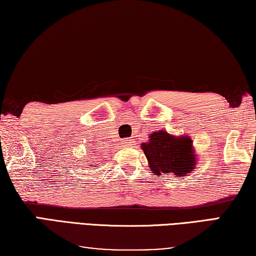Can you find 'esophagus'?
I'll list each match as a JSON object with an SVG mask.
<instances>
[{
    "instance_id": "obj_1",
    "label": "esophagus",
    "mask_w": 256,
    "mask_h": 256,
    "mask_svg": "<svg viewBox=\"0 0 256 256\" xmlns=\"http://www.w3.org/2000/svg\"><path fill=\"white\" fill-rule=\"evenodd\" d=\"M134 143H135V140H134L132 138H124L122 140L124 146H132V145H135Z\"/></svg>"
}]
</instances>
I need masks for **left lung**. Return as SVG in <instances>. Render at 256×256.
<instances>
[{
	"mask_svg": "<svg viewBox=\"0 0 256 256\" xmlns=\"http://www.w3.org/2000/svg\"><path fill=\"white\" fill-rule=\"evenodd\" d=\"M140 148L146 156L153 175H174L183 178L191 174L198 162L194 142L188 135L175 136L166 130L153 132Z\"/></svg>",
	"mask_w": 256,
	"mask_h": 256,
	"instance_id": "obj_1",
	"label": "left lung"
}]
</instances>
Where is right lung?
Returning <instances> with one entry per match:
<instances>
[{"label":"right lung","mask_w":256,"mask_h":256,"mask_svg":"<svg viewBox=\"0 0 256 256\" xmlns=\"http://www.w3.org/2000/svg\"><path fill=\"white\" fill-rule=\"evenodd\" d=\"M92 167H94V166H92ZM95 167H96V166H95Z\"/></svg>","instance_id":"1"}]
</instances>
